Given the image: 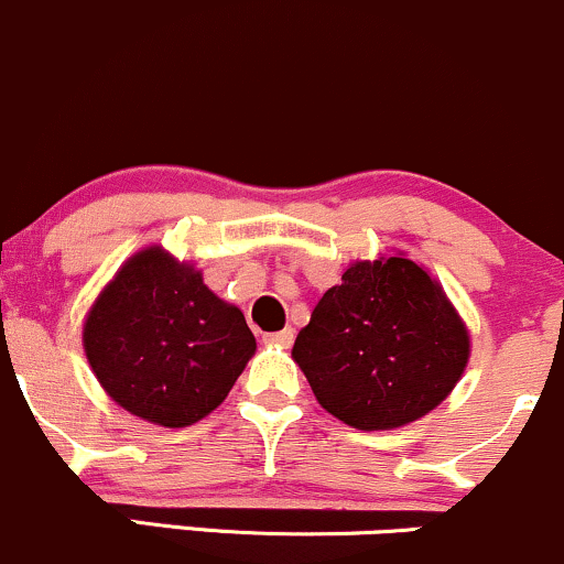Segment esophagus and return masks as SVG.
Segmentation results:
<instances>
[{
    "mask_svg": "<svg viewBox=\"0 0 564 564\" xmlns=\"http://www.w3.org/2000/svg\"><path fill=\"white\" fill-rule=\"evenodd\" d=\"M293 338H295V330H293V327H284V330H280V333H265V335H263L265 344H271V346H282V349H288V346L293 344Z\"/></svg>",
    "mask_w": 564,
    "mask_h": 564,
    "instance_id": "esophagus-1",
    "label": "esophagus"
}]
</instances>
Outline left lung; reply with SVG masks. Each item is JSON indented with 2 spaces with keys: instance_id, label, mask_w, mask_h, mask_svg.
I'll return each mask as SVG.
<instances>
[{
  "instance_id": "8db88e82",
  "label": "left lung",
  "mask_w": 564,
  "mask_h": 564,
  "mask_svg": "<svg viewBox=\"0 0 564 564\" xmlns=\"http://www.w3.org/2000/svg\"><path fill=\"white\" fill-rule=\"evenodd\" d=\"M293 359L327 413L386 432L451 394L469 362V330L440 282L410 258L357 261L314 306Z\"/></svg>"
}]
</instances>
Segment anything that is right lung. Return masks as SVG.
Wrapping results in <instances>:
<instances>
[{
    "label": "right lung",
    "mask_w": 564,
    "mask_h": 564,
    "mask_svg": "<svg viewBox=\"0 0 564 564\" xmlns=\"http://www.w3.org/2000/svg\"><path fill=\"white\" fill-rule=\"evenodd\" d=\"M82 344L106 394L164 429L210 415L256 354L245 314L162 248L135 252L117 271L87 314Z\"/></svg>",
    "instance_id": "right-lung-1"
}]
</instances>
